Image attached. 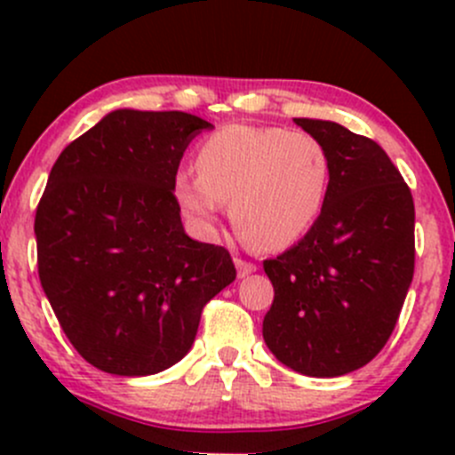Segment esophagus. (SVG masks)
<instances>
[{"instance_id":"obj_1","label":"esophagus","mask_w":455,"mask_h":455,"mask_svg":"<svg viewBox=\"0 0 455 455\" xmlns=\"http://www.w3.org/2000/svg\"><path fill=\"white\" fill-rule=\"evenodd\" d=\"M235 266H237V275H240V277H246V275L255 273L257 270V264H253V261H249V259H242V257H237Z\"/></svg>"}]
</instances>
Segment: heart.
Segmentation results:
<instances>
[{"label": "heart", "instance_id": "obj_1", "mask_svg": "<svg viewBox=\"0 0 455 455\" xmlns=\"http://www.w3.org/2000/svg\"><path fill=\"white\" fill-rule=\"evenodd\" d=\"M196 164L176 178L182 211L206 227L231 200L237 233L261 251L299 240L328 196V151L306 132L227 125L200 142Z\"/></svg>", "mask_w": 455, "mask_h": 455}]
</instances>
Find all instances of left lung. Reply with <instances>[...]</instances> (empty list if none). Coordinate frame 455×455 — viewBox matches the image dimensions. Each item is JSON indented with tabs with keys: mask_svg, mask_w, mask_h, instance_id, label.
<instances>
[{
	"mask_svg": "<svg viewBox=\"0 0 455 455\" xmlns=\"http://www.w3.org/2000/svg\"><path fill=\"white\" fill-rule=\"evenodd\" d=\"M295 123L328 151L330 185L310 231L264 259L275 299L261 334L283 365L330 379L370 363L396 328L414 277V198L379 142Z\"/></svg>",
	"mask_w": 455,
	"mask_h": 455,
	"instance_id": "1",
	"label": "left lung"
}]
</instances>
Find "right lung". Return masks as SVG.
Masks as SVG:
<instances>
[{
    "label": "right lung",
    "instance_id": "right-lung-1",
    "mask_svg": "<svg viewBox=\"0 0 455 455\" xmlns=\"http://www.w3.org/2000/svg\"><path fill=\"white\" fill-rule=\"evenodd\" d=\"M211 123L187 112L116 109L72 140L36 204L41 286L94 368L147 376L189 352L204 306L235 279L224 246L191 240L176 173Z\"/></svg>",
    "mask_w": 455,
    "mask_h": 455
}]
</instances>
